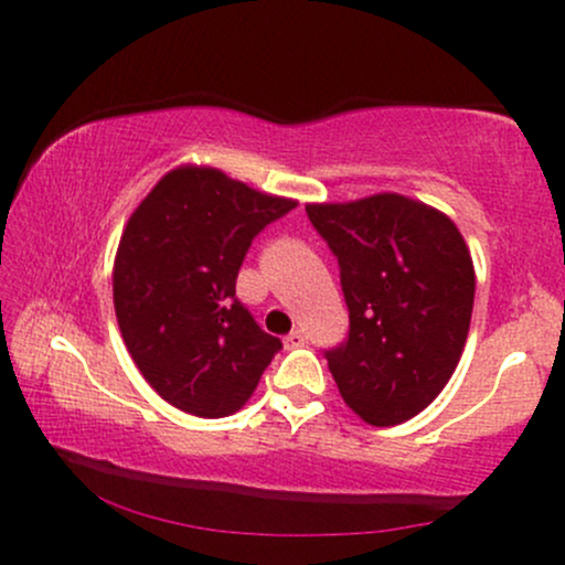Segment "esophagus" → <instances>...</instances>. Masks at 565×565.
Listing matches in <instances>:
<instances>
[{
	"label": "esophagus",
	"instance_id": "obj_1",
	"mask_svg": "<svg viewBox=\"0 0 565 565\" xmlns=\"http://www.w3.org/2000/svg\"><path fill=\"white\" fill-rule=\"evenodd\" d=\"M305 342H308V334H305L302 329H295V332H289L287 337H284V345L287 348H302Z\"/></svg>",
	"mask_w": 565,
	"mask_h": 565
}]
</instances>
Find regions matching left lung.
<instances>
[{
  "instance_id": "8db88e82",
  "label": "left lung",
  "mask_w": 565,
  "mask_h": 565,
  "mask_svg": "<svg viewBox=\"0 0 565 565\" xmlns=\"http://www.w3.org/2000/svg\"><path fill=\"white\" fill-rule=\"evenodd\" d=\"M340 263L348 340L327 350L342 401L374 427L417 417L468 340L476 270L444 212L401 193L305 206Z\"/></svg>"
}]
</instances>
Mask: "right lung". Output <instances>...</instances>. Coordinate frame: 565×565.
<instances>
[{"label":"right lung","mask_w":565,"mask_h":565,"mask_svg":"<svg viewBox=\"0 0 565 565\" xmlns=\"http://www.w3.org/2000/svg\"><path fill=\"white\" fill-rule=\"evenodd\" d=\"M215 167L167 172L127 220L114 308L135 366L167 404L228 417L255 393L281 340L236 300L252 238L295 210Z\"/></svg>","instance_id":"obj_1"}]
</instances>
